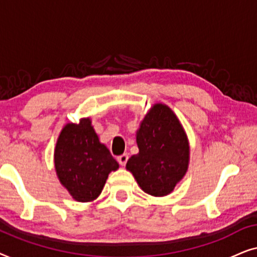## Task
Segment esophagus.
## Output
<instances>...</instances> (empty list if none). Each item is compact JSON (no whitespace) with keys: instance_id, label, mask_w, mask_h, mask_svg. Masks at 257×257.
Returning a JSON list of instances; mask_svg holds the SVG:
<instances>
[{"instance_id":"34e87169","label":"esophagus","mask_w":257,"mask_h":257,"mask_svg":"<svg viewBox=\"0 0 257 257\" xmlns=\"http://www.w3.org/2000/svg\"><path fill=\"white\" fill-rule=\"evenodd\" d=\"M117 160H118V163L120 164V166H125L126 163H127V160H128V156L126 153H124V154H121V156H119L117 158Z\"/></svg>"}]
</instances>
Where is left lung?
<instances>
[{"label": "left lung", "instance_id": "left-lung-1", "mask_svg": "<svg viewBox=\"0 0 257 257\" xmlns=\"http://www.w3.org/2000/svg\"><path fill=\"white\" fill-rule=\"evenodd\" d=\"M137 144L139 153L130 158L126 168L147 194H170L189 159L187 137L174 112L166 105H154L140 124Z\"/></svg>", "mask_w": 257, "mask_h": 257}]
</instances>
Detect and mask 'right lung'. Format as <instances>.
<instances>
[{"instance_id":"add662e5","label":"right lung","mask_w":257,"mask_h":257,"mask_svg":"<svg viewBox=\"0 0 257 257\" xmlns=\"http://www.w3.org/2000/svg\"><path fill=\"white\" fill-rule=\"evenodd\" d=\"M55 167L59 181L79 202L92 201L101 193L111 171L119 165L99 143L89 118L62 130L55 150Z\"/></svg>"}]
</instances>
